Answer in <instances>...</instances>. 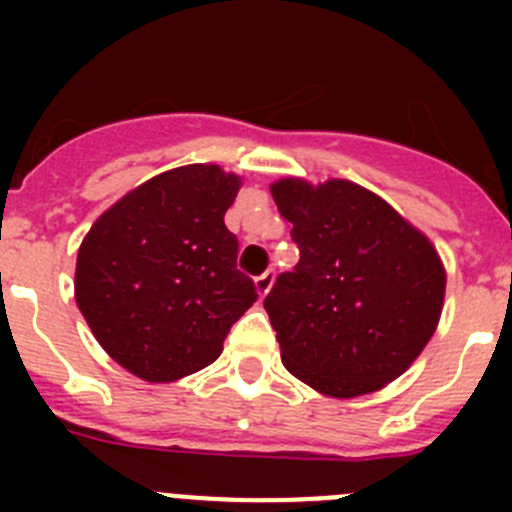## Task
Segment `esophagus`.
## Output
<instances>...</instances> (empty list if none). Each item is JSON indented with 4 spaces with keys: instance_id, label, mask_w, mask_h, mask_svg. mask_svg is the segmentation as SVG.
Segmentation results:
<instances>
[{
    "instance_id": "34e87169",
    "label": "esophagus",
    "mask_w": 512,
    "mask_h": 512,
    "mask_svg": "<svg viewBox=\"0 0 512 512\" xmlns=\"http://www.w3.org/2000/svg\"><path fill=\"white\" fill-rule=\"evenodd\" d=\"M271 284H274V271H266V274L256 277V292H259V297L269 295Z\"/></svg>"
}]
</instances>
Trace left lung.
Segmentation results:
<instances>
[{
	"label": "left lung",
	"instance_id": "left-lung-1",
	"mask_svg": "<svg viewBox=\"0 0 512 512\" xmlns=\"http://www.w3.org/2000/svg\"><path fill=\"white\" fill-rule=\"evenodd\" d=\"M271 197L300 248L264 307L282 364L328 397L400 377L441 318L446 271L433 243L382 197L346 179H279Z\"/></svg>",
	"mask_w": 512,
	"mask_h": 512
}]
</instances>
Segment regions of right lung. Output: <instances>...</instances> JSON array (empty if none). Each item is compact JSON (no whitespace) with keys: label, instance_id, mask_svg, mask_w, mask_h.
<instances>
[{"label":"right lung","instance_id":"obj_1","mask_svg":"<svg viewBox=\"0 0 512 512\" xmlns=\"http://www.w3.org/2000/svg\"><path fill=\"white\" fill-rule=\"evenodd\" d=\"M238 189L241 176L215 164L179 166L125 194L81 241L76 305L135 377L174 382L210 366L259 297L223 220Z\"/></svg>","mask_w":512,"mask_h":512}]
</instances>
